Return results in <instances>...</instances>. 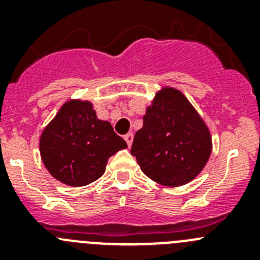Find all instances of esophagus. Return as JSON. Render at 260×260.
<instances>
[{
	"label": "esophagus",
	"mask_w": 260,
	"mask_h": 260,
	"mask_svg": "<svg viewBox=\"0 0 260 260\" xmlns=\"http://www.w3.org/2000/svg\"><path fill=\"white\" fill-rule=\"evenodd\" d=\"M124 141L127 142L128 147H131V145H132L133 142V133H127V135L124 136Z\"/></svg>",
	"instance_id": "1"
}]
</instances>
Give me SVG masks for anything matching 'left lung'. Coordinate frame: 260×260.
<instances>
[{
  "mask_svg": "<svg viewBox=\"0 0 260 260\" xmlns=\"http://www.w3.org/2000/svg\"><path fill=\"white\" fill-rule=\"evenodd\" d=\"M131 153L149 179L165 186H181L204 169L211 153V137L185 95L166 88L147 108Z\"/></svg>",
  "mask_w": 260,
  "mask_h": 260,
  "instance_id": "obj_1",
  "label": "left lung"
}]
</instances>
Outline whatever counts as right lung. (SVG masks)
I'll list each match as a JSON object with an SVG mask.
<instances>
[{"instance_id":"obj_1","label":"right lung","mask_w":260,"mask_h":260,"mask_svg":"<svg viewBox=\"0 0 260 260\" xmlns=\"http://www.w3.org/2000/svg\"><path fill=\"white\" fill-rule=\"evenodd\" d=\"M127 143L111 123L96 118L89 102L65 103L44 129L40 153L48 171L69 186H84L98 180L107 162Z\"/></svg>"}]
</instances>
